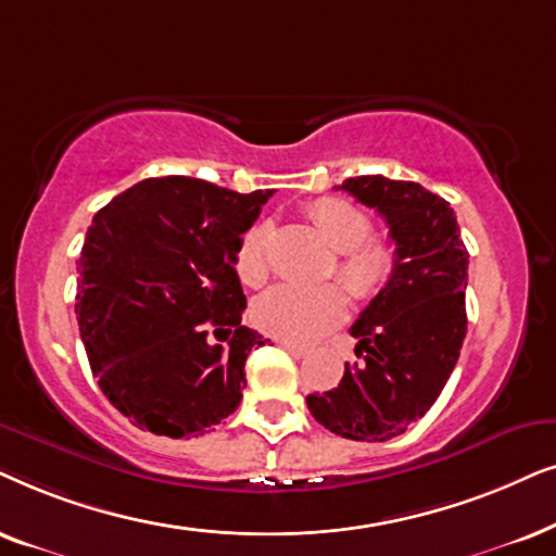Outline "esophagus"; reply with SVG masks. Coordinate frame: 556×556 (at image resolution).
<instances>
[{
	"instance_id": "34e87169",
	"label": "esophagus",
	"mask_w": 556,
	"mask_h": 556,
	"mask_svg": "<svg viewBox=\"0 0 556 556\" xmlns=\"http://www.w3.org/2000/svg\"><path fill=\"white\" fill-rule=\"evenodd\" d=\"M279 345H282L287 353H292L294 358H305V355L309 353L307 348H302V345H294V343H290V340H282V343H279Z\"/></svg>"
}]
</instances>
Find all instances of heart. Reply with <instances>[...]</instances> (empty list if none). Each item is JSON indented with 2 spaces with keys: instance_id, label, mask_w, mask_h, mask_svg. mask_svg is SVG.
Segmentation results:
<instances>
[{
  "instance_id": "heart-1",
  "label": "heart",
  "mask_w": 556,
  "mask_h": 556,
  "mask_svg": "<svg viewBox=\"0 0 556 556\" xmlns=\"http://www.w3.org/2000/svg\"><path fill=\"white\" fill-rule=\"evenodd\" d=\"M307 218L320 239L336 251L332 277L353 300H371L394 274V251L387 241L371 239V220L353 203L320 198L309 203ZM236 274L243 285L262 287L269 279V228L251 226L233 254ZM345 298L338 287L300 290L279 285L264 292L254 305L256 328L290 343H313L343 320Z\"/></svg>"
}]
</instances>
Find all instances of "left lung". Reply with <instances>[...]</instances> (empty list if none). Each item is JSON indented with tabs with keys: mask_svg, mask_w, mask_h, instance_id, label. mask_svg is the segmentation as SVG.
Returning <instances> with one entry per match:
<instances>
[{
	"mask_svg": "<svg viewBox=\"0 0 556 556\" xmlns=\"http://www.w3.org/2000/svg\"><path fill=\"white\" fill-rule=\"evenodd\" d=\"M338 190L387 220L396 258L351 328L358 364H345L338 387L309 394L307 406L340 438L387 442L425 417L460 358L468 249L450 203L419 182L361 175Z\"/></svg>",
	"mask_w": 556,
	"mask_h": 556,
	"instance_id": "8db88e82",
	"label": "left lung"
}]
</instances>
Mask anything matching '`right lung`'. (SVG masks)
I'll use <instances>...</instances> for the list:
<instances>
[{
  "instance_id": "obj_1",
  "label": "right lung",
  "mask_w": 556,
  "mask_h": 556,
  "mask_svg": "<svg viewBox=\"0 0 556 556\" xmlns=\"http://www.w3.org/2000/svg\"><path fill=\"white\" fill-rule=\"evenodd\" d=\"M271 190L233 192L195 177H150L88 226L76 315L103 396L165 438L213 432L241 404L249 353L233 254Z\"/></svg>"
}]
</instances>
